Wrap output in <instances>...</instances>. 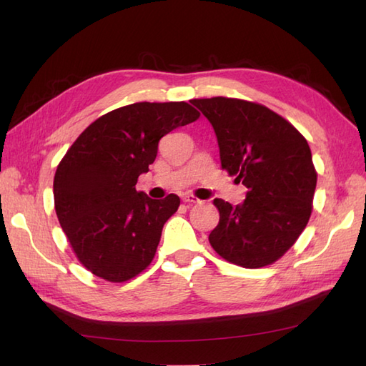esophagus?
<instances>
[{
  "label": "esophagus",
  "mask_w": 366,
  "mask_h": 366,
  "mask_svg": "<svg viewBox=\"0 0 366 366\" xmlns=\"http://www.w3.org/2000/svg\"><path fill=\"white\" fill-rule=\"evenodd\" d=\"M182 198H183V202H184V203H195V204H200V203H202L200 198H197V197L189 195V194H187V195H183Z\"/></svg>",
  "instance_id": "obj_1"
}]
</instances>
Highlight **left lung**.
<instances>
[{"label": "left lung", "mask_w": 366, "mask_h": 366, "mask_svg": "<svg viewBox=\"0 0 366 366\" xmlns=\"http://www.w3.org/2000/svg\"><path fill=\"white\" fill-rule=\"evenodd\" d=\"M191 102L215 131L223 169L247 187L241 204L214 200L219 223L210 246L241 267L269 265L295 244L312 215L317 175L308 143L264 105L229 97Z\"/></svg>", "instance_id": "left-lung-1"}]
</instances>
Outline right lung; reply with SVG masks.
I'll return each instance as SVG.
<instances>
[{"label": "right lung", "mask_w": 366, "mask_h": 366, "mask_svg": "<svg viewBox=\"0 0 366 366\" xmlns=\"http://www.w3.org/2000/svg\"><path fill=\"white\" fill-rule=\"evenodd\" d=\"M198 116L186 102L122 107L93 122L61 160L54 209L77 259L93 274L124 282L151 264L180 198L152 200L136 183L156 160L160 139Z\"/></svg>", "instance_id": "1"}]
</instances>
